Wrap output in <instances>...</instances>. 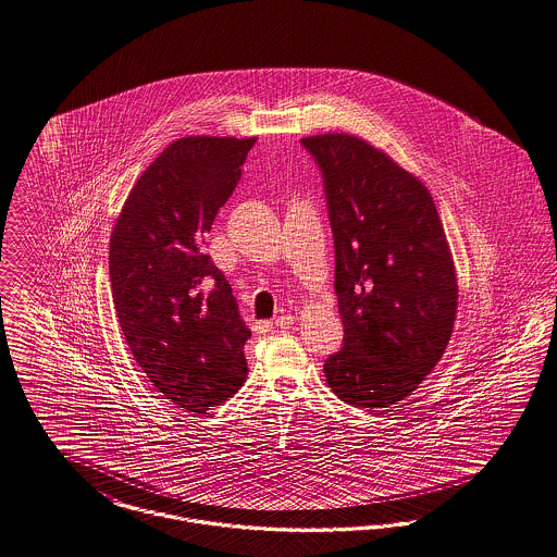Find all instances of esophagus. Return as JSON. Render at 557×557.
<instances>
[{
	"label": "esophagus",
	"mask_w": 557,
	"mask_h": 557,
	"mask_svg": "<svg viewBox=\"0 0 557 557\" xmlns=\"http://www.w3.org/2000/svg\"><path fill=\"white\" fill-rule=\"evenodd\" d=\"M293 322H295V318H293V315L283 314L278 315V318L274 320V326H276V329H290V324H293Z\"/></svg>",
	"instance_id": "obj_1"
}]
</instances>
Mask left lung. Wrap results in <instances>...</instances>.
I'll return each instance as SVG.
<instances>
[{"mask_svg":"<svg viewBox=\"0 0 557 557\" xmlns=\"http://www.w3.org/2000/svg\"><path fill=\"white\" fill-rule=\"evenodd\" d=\"M324 176L345 339L324 362L337 397L376 411L406 399L443 358L458 274L433 195L349 133L304 137Z\"/></svg>","mask_w":557,"mask_h":557,"instance_id":"1","label":"left lung"}]
</instances>
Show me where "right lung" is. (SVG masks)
Segmentation results:
<instances>
[{
	"label": "right lung",
	"mask_w": 557,
	"mask_h": 557,
	"mask_svg": "<svg viewBox=\"0 0 557 557\" xmlns=\"http://www.w3.org/2000/svg\"><path fill=\"white\" fill-rule=\"evenodd\" d=\"M256 137L172 141L137 178L110 235V281L122 335L149 383L206 413L247 376L251 331L224 274L203 251ZM215 289L205 293L206 282Z\"/></svg>",
	"instance_id": "obj_1"
}]
</instances>
